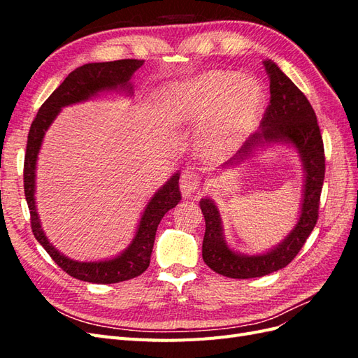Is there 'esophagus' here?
I'll use <instances>...</instances> for the list:
<instances>
[{
  "instance_id": "obj_1",
  "label": "esophagus",
  "mask_w": 358,
  "mask_h": 358,
  "mask_svg": "<svg viewBox=\"0 0 358 358\" xmlns=\"http://www.w3.org/2000/svg\"><path fill=\"white\" fill-rule=\"evenodd\" d=\"M200 176L197 173H194L191 170H185L182 173L180 180H179V187L180 192L183 194V197H194L199 192L200 188Z\"/></svg>"
}]
</instances>
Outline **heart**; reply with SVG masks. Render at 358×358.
<instances>
[{
  "instance_id": "1",
  "label": "heart",
  "mask_w": 358,
  "mask_h": 358,
  "mask_svg": "<svg viewBox=\"0 0 358 358\" xmlns=\"http://www.w3.org/2000/svg\"><path fill=\"white\" fill-rule=\"evenodd\" d=\"M258 82L230 71H210L162 90V109L171 124L201 122L197 143L209 158L239 148L255 128L263 107Z\"/></svg>"
}]
</instances>
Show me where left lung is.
<instances>
[{
	"label": "left lung",
	"instance_id": "left-lung-1",
	"mask_svg": "<svg viewBox=\"0 0 358 358\" xmlns=\"http://www.w3.org/2000/svg\"><path fill=\"white\" fill-rule=\"evenodd\" d=\"M270 80V103L259 124V131L249 137L225 166H234L252 154V149L270 143H291L301 158L305 169L300 218L285 239L266 254L243 255L234 252L225 243L221 215L210 199H201L206 231L203 239V259L213 272L227 278L249 279L273 273L288 266L305 245L318 221L320 197L326 173V157L317 115L297 86L287 78L276 64L263 61ZM224 166V167H225Z\"/></svg>",
	"mask_w": 358,
	"mask_h": 358
}]
</instances>
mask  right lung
<instances>
[{"instance_id": "1", "label": "right lung", "mask_w": 358, "mask_h": 358, "mask_svg": "<svg viewBox=\"0 0 358 358\" xmlns=\"http://www.w3.org/2000/svg\"><path fill=\"white\" fill-rule=\"evenodd\" d=\"M143 62L145 61L138 59H119L110 62L85 64V66L76 69L50 94L49 99L41 104L28 133L24 162V189L31 213L32 233H34L38 243L46 249V252L64 272L76 279L85 280V282L116 284L133 279L145 272L150 263V254H152L159 221L182 199L179 191V173L171 176L166 182V185H162L155 192V196L149 200L131 245L121 255L106 259V262L82 263L74 262V259H70L57 251L41 229L34 199L37 155L45 133L62 107L85 101L103 91L119 88L131 94L133 86L129 83V79L143 66Z\"/></svg>"}]
</instances>
